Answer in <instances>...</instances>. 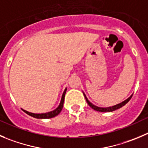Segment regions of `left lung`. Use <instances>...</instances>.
<instances>
[{
  "label": "left lung",
  "mask_w": 148,
  "mask_h": 148,
  "mask_svg": "<svg viewBox=\"0 0 148 148\" xmlns=\"http://www.w3.org/2000/svg\"><path fill=\"white\" fill-rule=\"evenodd\" d=\"M84 94V96H85V99H86V101L88 102V105L90 106V107H91L92 109H93L94 110H96V111H99V112H112V111H114V110H118V109H120L121 108V107H123V106H124L125 104V103H128V101H129V100H130L131 99H132V95L130 96L129 98H128L127 99H125V101H123V102H121V103H118V104H116V105L114 106H112V107H97V106L94 105V104H93V103H91V102H90V101L88 100V98L86 97V96H85V93H83Z\"/></svg>",
  "instance_id": "1"
}]
</instances>
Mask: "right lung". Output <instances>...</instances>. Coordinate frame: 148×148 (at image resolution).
Masks as SVG:
<instances>
[{"instance_id":"1","label":"right lung","mask_w":148,"mask_h":148,"mask_svg":"<svg viewBox=\"0 0 148 148\" xmlns=\"http://www.w3.org/2000/svg\"><path fill=\"white\" fill-rule=\"evenodd\" d=\"M66 90L67 88H66L63 92V95H62V98H61V101L60 102V104H59L58 107L57 108L54 110L53 111L49 112L47 113H41V114H35V113H32V112H29L26 111V110H23L26 114H27L28 115L31 116V117H34L35 118H38V119H47V118H52L55 117V116H57L59 113L61 112L62 109H63V102H64V99H65V95H66Z\"/></svg>"}]
</instances>
